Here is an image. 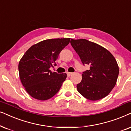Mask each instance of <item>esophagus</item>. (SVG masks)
<instances>
[{
	"label": "esophagus",
	"instance_id": "1",
	"mask_svg": "<svg viewBox=\"0 0 131 131\" xmlns=\"http://www.w3.org/2000/svg\"><path fill=\"white\" fill-rule=\"evenodd\" d=\"M67 75L68 76V77H69V76H71V75L72 74V72H67Z\"/></svg>",
	"mask_w": 131,
	"mask_h": 131
}]
</instances>
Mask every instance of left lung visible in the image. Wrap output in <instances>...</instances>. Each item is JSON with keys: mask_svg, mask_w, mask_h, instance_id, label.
Here are the masks:
<instances>
[{"mask_svg": "<svg viewBox=\"0 0 131 131\" xmlns=\"http://www.w3.org/2000/svg\"><path fill=\"white\" fill-rule=\"evenodd\" d=\"M71 44L82 63L90 65L77 85L78 92L90 101L107 96L116 85L119 72L114 57L105 48L87 39H71Z\"/></svg>", "mask_w": 131, "mask_h": 131, "instance_id": "8db88e82", "label": "left lung"}]
</instances>
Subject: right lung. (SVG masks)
Listing matches in <instances>:
<instances>
[{
    "label": "right lung",
    "mask_w": 131,
    "mask_h": 131,
    "mask_svg": "<svg viewBox=\"0 0 131 131\" xmlns=\"http://www.w3.org/2000/svg\"><path fill=\"white\" fill-rule=\"evenodd\" d=\"M70 38L46 39L32 45L24 53L18 64L23 86L35 99L47 100L59 91L66 80V73L57 74L50 70L61 51L68 45Z\"/></svg>",
    "instance_id": "obj_1"
}]
</instances>
